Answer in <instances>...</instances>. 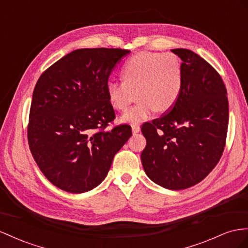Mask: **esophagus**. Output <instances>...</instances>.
I'll return each instance as SVG.
<instances>
[{"mask_svg": "<svg viewBox=\"0 0 248 248\" xmlns=\"http://www.w3.org/2000/svg\"><path fill=\"white\" fill-rule=\"evenodd\" d=\"M131 129H132V133H138L140 130V127L139 125H132Z\"/></svg>", "mask_w": 248, "mask_h": 248, "instance_id": "esophagus-1", "label": "esophagus"}]
</instances>
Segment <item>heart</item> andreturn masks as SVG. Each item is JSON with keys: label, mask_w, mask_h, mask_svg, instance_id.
<instances>
[{"label": "heart", "mask_w": 248, "mask_h": 248, "mask_svg": "<svg viewBox=\"0 0 248 248\" xmlns=\"http://www.w3.org/2000/svg\"><path fill=\"white\" fill-rule=\"evenodd\" d=\"M121 77L122 82L106 84V97L113 109L123 111L137 95L139 102L120 119L128 124L144 122L155 110L172 109L185 82L183 63L173 53H138L124 63Z\"/></svg>", "instance_id": "1"}]
</instances>
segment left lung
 <instances>
[{
	"label": "left lung",
	"instance_id": "8db88e82",
	"mask_svg": "<svg viewBox=\"0 0 248 248\" xmlns=\"http://www.w3.org/2000/svg\"><path fill=\"white\" fill-rule=\"evenodd\" d=\"M183 60L185 82L176 104L142 126V165L152 182L184 190L202 182L221 157L229 126V101L221 77L191 50L173 49Z\"/></svg>",
	"mask_w": 248,
	"mask_h": 248
}]
</instances>
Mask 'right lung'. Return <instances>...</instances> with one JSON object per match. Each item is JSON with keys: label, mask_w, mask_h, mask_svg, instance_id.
Instances as JSON below:
<instances>
[{"label": "right lung", "mask_w": 248, "mask_h": 248, "mask_svg": "<svg viewBox=\"0 0 248 248\" xmlns=\"http://www.w3.org/2000/svg\"><path fill=\"white\" fill-rule=\"evenodd\" d=\"M130 51L79 49L46 70L33 91L28 142L46 178L69 193L101 184L113 156L131 136L129 125L105 130L115 119L106 84Z\"/></svg>", "instance_id": "right-lung-1"}]
</instances>
